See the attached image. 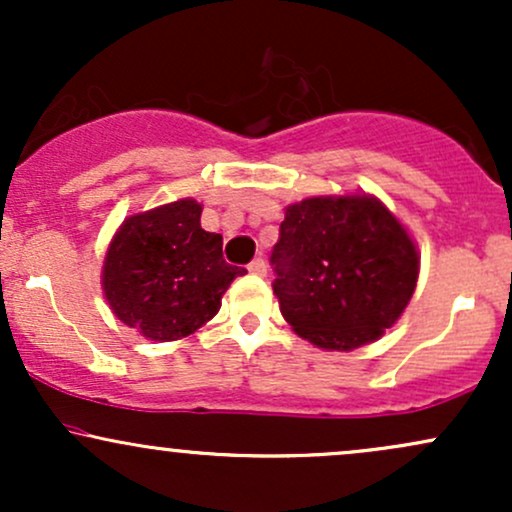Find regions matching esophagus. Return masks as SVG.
Instances as JSON below:
<instances>
[{"mask_svg": "<svg viewBox=\"0 0 512 512\" xmlns=\"http://www.w3.org/2000/svg\"><path fill=\"white\" fill-rule=\"evenodd\" d=\"M248 272L255 274V276H264V274H267V264H264L262 257H257V260H252L248 264Z\"/></svg>", "mask_w": 512, "mask_h": 512, "instance_id": "1", "label": "esophagus"}]
</instances>
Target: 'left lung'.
Instances as JSON below:
<instances>
[{
  "instance_id": "1",
  "label": "left lung",
  "mask_w": 512,
  "mask_h": 512,
  "mask_svg": "<svg viewBox=\"0 0 512 512\" xmlns=\"http://www.w3.org/2000/svg\"><path fill=\"white\" fill-rule=\"evenodd\" d=\"M272 262L281 315L325 351H354L383 337L419 281L414 238L366 192L289 204Z\"/></svg>"
}]
</instances>
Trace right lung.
Segmentation results:
<instances>
[{
    "label": "right lung",
    "mask_w": 512,
    "mask_h": 512,
    "mask_svg": "<svg viewBox=\"0 0 512 512\" xmlns=\"http://www.w3.org/2000/svg\"><path fill=\"white\" fill-rule=\"evenodd\" d=\"M199 219L202 204L190 197L139 211L120 223L105 252V301L151 342L195 334L219 313L231 281L248 274L223 260V238Z\"/></svg>",
    "instance_id": "1"
}]
</instances>
